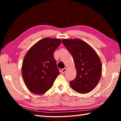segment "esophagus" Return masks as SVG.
Here are the masks:
<instances>
[{
  "label": "esophagus",
  "instance_id": "esophagus-1",
  "mask_svg": "<svg viewBox=\"0 0 121 121\" xmlns=\"http://www.w3.org/2000/svg\"><path fill=\"white\" fill-rule=\"evenodd\" d=\"M66 71V68H64V69H62V70H61V73H62V74H64V73Z\"/></svg>",
  "mask_w": 121,
  "mask_h": 121
}]
</instances>
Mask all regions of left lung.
<instances>
[{"instance_id": "1", "label": "left lung", "mask_w": 121, "mask_h": 121, "mask_svg": "<svg viewBox=\"0 0 121 121\" xmlns=\"http://www.w3.org/2000/svg\"><path fill=\"white\" fill-rule=\"evenodd\" d=\"M62 42L72 56L76 70V78L70 82L71 88L78 93H88L101 78L102 65L98 55L81 39H63Z\"/></svg>"}]
</instances>
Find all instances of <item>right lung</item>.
Here are the masks:
<instances>
[{
  "label": "right lung",
  "instance_id": "add662e5",
  "mask_svg": "<svg viewBox=\"0 0 121 121\" xmlns=\"http://www.w3.org/2000/svg\"><path fill=\"white\" fill-rule=\"evenodd\" d=\"M61 43L59 38H43L26 52L22 63V75L27 88L32 93H45L60 74L53 53Z\"/></svg>",
  "mask_w": 121,
  "mask_h": 121
}]
</instances>
